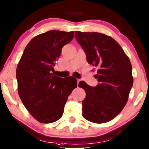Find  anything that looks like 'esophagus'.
<instances>
[{"instance_id": "obj_1", "label": "esophagus", "mask_w": 149, "mask_h": 149, "mask_svg": "<svg viewBox=\"0 0 149 149\" xmlns=\"http://www.w3.org/2000/svg\"><path fill=\"white\" fill-rule=\"evenodd\" d=\"M80 79H77V84H79V83L80 82Z\"/></svg>"}]
</instances>
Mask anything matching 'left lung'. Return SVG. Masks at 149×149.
<instances>
[{"mask_svg": "<svg viewBox=\"0 0 149 149\" xmlns=\"http://www.w3.org/2000/svg\"><path fill=\"white\" fill-rule=\"evenodd\" d=\"M75 38L86 53L88 63L98 67L99 84L92 87L80 81L86 93L83 116L94 123H105L117 116L126 105L134 78L129 57L111 37L96 32L75 31Z\"/></svg>", "mask_w": 149, "mask_h": 149, "instance_id": "8db88e82", "label": "left lung"}]
</instances>
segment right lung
Wrapping results in <instances>:
<instances>
[{"instance_id": "right-lung-1", "label": "right lung", "mask_w": 149, "mask_h": 149, "mask_svg": "<svg viewBox=\"0 0 149 149\" xmlns=\"http://www.w3.org/2000/svg\"><path fill=\"white\" fill-rule=\"evenodd\" d=\"M74 31H49L35 37L25 48L16 69L18 91L23 105L42 123L62 116L68 97L77 88V79L54 75L55 62Z\"/></svg>"}]
</instances>
